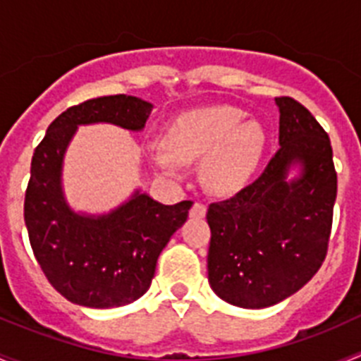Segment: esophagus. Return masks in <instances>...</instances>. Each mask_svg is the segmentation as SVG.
Segmentation results:
<instances>
[{"instance_id":"esophagus-1","label":"esophagus","mask_w":361,"mask_h":361,"mask_svg":"<svg viewBox=\"0 0 361 361\" xmlns=\"http://www.w3.org/2000/svg\"><path fill=\"white\" fill-rule=\"evenodd\" d=\"M206 212H208V208H206L204 204L195 202L193 206H191L190 216L191 219H204V216H206Z\"/></svg>"}]
</instances>
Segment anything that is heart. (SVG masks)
I'll return each instance as SVG.
<instances>
[{
	"mask_svg": "<svg viewBox=\"0 0 361 361\" xmlns=\"http://www.w3.org/2000/svg\"><path fill=\"white\" fill-rule=\"evenodd\" d=\"M238 108L204 106L178 114L166 128L164 146H149V159L166 175H180L183 162L200 161V177L219 195L240 191L257 171L266 148L262 126Z\"/></svg>",
	"mask_w": 361,
	"mask_h": 361,
	"instance_id": "heart-1",
	"label": "heart"
}]
</instances>
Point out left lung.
Returning a JSON list of instances; mask_svg holds the SVG:
<instances>
[{
  "mask_svg": "<svg viewBox=\"0 0 361 361\" xmlns=\"http://www.w3.org/2000/svg\"><path fill=\"white\" fill-rule=\"evenodd\" d=\"M280 149L235 197L209 204L208 280L244 309L275 305L312 279L327 253L336 171L329 135L311 111L276 97ZM298 169L295 178H289Z\"/></svg>",
  "mask_w": 361,
  "mask_h": 361,
  "instance_id": "8db88e82",
  "label": "left lung"
}]
</instances>
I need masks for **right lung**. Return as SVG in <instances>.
Masks as SVG:
<instances>
[{
  "instance_id": "1",
  "label": "right lung",
  "mask_w": 361,
  "mask_h": 361,
  "mask_svg": "<svg viewBox=\"0 0 361 361\" xmlns=\"http://www.w3.org/2000/svg\"><path fill=\"white\" fill-rule=\"evenodd\" d=\"M152 108L124 94L90 99L63 111L34 152L25 226L44 276L72 304L110 309L141 298L159 255L186 222L191 200L164 206L141 190L101 215L75 212L65 197L63 161L79 126L108 123L141 132Z\"/></svg>"
}]
</instances>
